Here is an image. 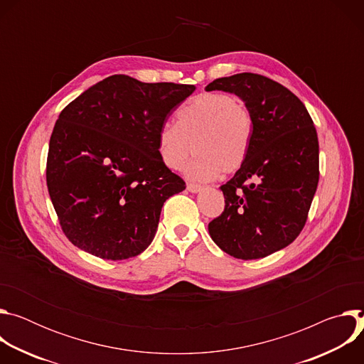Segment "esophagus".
Wrapping results in <instances>:
<instances>
[{
    "label": "esophagus",
    "mask_w": 364,
    "mask_h": 364,
    "mask_svg": "<svg viewBox=\"0 0 364 364\" xmlns=\"http://www.w3.org/2000/svg\"><path fill=\"white\" fill-rule=\"evenodd\" d=\"M187 190H188L190 193H198V191H201V190H203V187H201V186H198V184L188 183V184H187Z\"/></svg>",
    "instance_id": "esophagus-1"
}]
</instances>
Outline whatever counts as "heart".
I'll return each instance as SVG.
<instances>
[{
	"instance_id": "obj_1",
	"label": "heart",
	"mask_w": 364,
	"mask_h": 364,
	"mask_svg": "<svg viewBox=\"0 0 364 364\" xmlns=\"http://www.w3.org/2000/svg\"><path fill=\"white\" fill-rule=\"evenodd\" d=\"M252 135L253 118L242 100L228 93H203L177 111V124L161 125L159 154L171 170L197 155L186 168L187 176L209 181L243 166Z\"/></svg>"
}]
</instances>
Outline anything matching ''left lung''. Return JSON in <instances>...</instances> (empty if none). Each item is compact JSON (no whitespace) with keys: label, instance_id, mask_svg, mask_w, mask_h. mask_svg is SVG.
<instances>
[{"label":"left lung","instance_id":"8db88e82","mask_svg":"<svg viewBox=\"0 0 364 364\" xmlns=\"http://www.w3.org/2000/svg\"><path fill=\"white\" fill-rule=\"evenodd\" d=\"M205 90L235 93L253 118L246 161L220 187L225 212L209 233L233 257H265L292 243L306 222L320 177L314 122L291 90L261 75L220 77Z\"/></svg>","mask_w":364,"mask_h":364}]
</instances>
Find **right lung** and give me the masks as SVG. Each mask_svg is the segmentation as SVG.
Instances as JSON below:
<instances>
[{
    "label": "right lung",
    "instance_id": "obj_1",
    "mask_svg": "<svg viewBox=\"0 0 364 364\" xmlns=\"http://www.w3.org/2000/svg\"><path fill=\"white\" fill-rule=\"evenodd\" d=\"M194 85L144 83L114 75L60 112L46 180L68 239L108 261L144 252L164 201L186 183L163 163L159 131Z\"/></svg>",
    "mask_w": 364,
    "mask_h": 364
}]
</instances>
